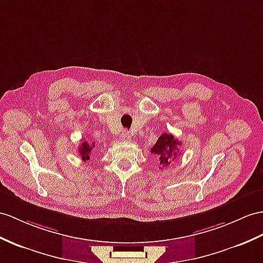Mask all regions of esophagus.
<instances>
[{"label":"esophagus","instance_id":"34e87169","mask_svg":"<svg viewBox=\"0 0 263 263\" xmlns=\"http://www.w3.org/2000/svg\"><path fill=\"white\" fill-rule=\"evenodd\" d=\"M130 137V134H129V132H127V130H124L123 133H121V135H120V139L121 140H126V139H128Z\"/></svg>","mask_w":263,"mask_h":263}]
</instances>
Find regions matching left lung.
<instances>
[{"label": "left lung", "instance_id": "obj_1", "mask_svg": "<svg viewBox=\"0 0 263 263\" xmlns=\"http://www.w3.org/2000/svg\"><path fill=\"white\" fill-rule=\"evenodd\" d=\"M182 143L176 139L172 134H162L157 139L156 144L152 147L151 152L158 157L159 165L162 167H167L172 161H176L180 155V145ZM159 166V167H161Z\"/></svg>", "mask_w": 263, "mask_h": 263}]
</instances>
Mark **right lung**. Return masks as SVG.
<instances>
[{"label": "right lung", "instance_id": "right-lung-1", "mask_svg": "<svg viewBox=\"0 0 263 263\" xmlns=\"http://www.w3.org/2000/svg\"><path fill=\"white\" fill-rule=\"evenodd\" d=\"M92 147H93V144L90 145L87 140H82L78 149V153L82 161H88V159L90 158V153L92 151Z\"/></svg>", "mask_w": 263, "mask_h": 263}]
</instances>
